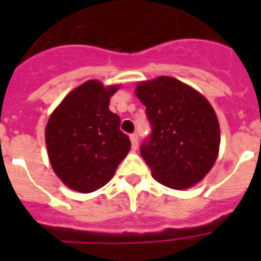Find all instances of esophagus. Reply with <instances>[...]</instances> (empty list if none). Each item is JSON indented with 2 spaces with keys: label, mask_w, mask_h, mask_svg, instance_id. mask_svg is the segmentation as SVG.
I'll return each instance as SVG.
<instances>
[{
  "label": "esophagus",
  "mask_w": 261,
  "mask_h": 261,
  "mask_svg": "<svg viewBox=\"0 0 261 261\" xmlns=\"http://www.w3.org/2000/svg\"><path fill=\"white\" fill-rule=\"evenodd\" d=\"M130 142H132V149H133V150H137V147H138V137H137V135H132V136H130Z\"/></svg>",
  "instance_id": "34e87169"
}]
</instances>
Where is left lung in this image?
I'll list each match as a JSON object with an SVG mask.
<instances>
[{
  "label": "left lung",
  "mask_w": 261,
  "mask_h": 261,
  "mask_svg": "<svg viewBox=\"0 0 261 261\" xmlns=\"http://www.w3.org/2000/svg\"><path fill=\"white\" fill-rule=\"evenodd\" d=\"M135 94L153 126L141 155L154 179L179 191L200 183L220 151V123L208 99L166 75L138 82Z\"/></svg>",
  "instance_id": "obj_1"
}]
</instances>
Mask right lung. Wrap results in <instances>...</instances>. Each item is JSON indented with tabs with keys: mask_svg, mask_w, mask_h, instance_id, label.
Returning a JSON list of instances; mask_svg holds the SVG:
<instances>
[{
	"mask_svg": "<svg viewBox=\"0 0 261 261\" xmlns=\"http://www.w3.org/2000/svg\"><path fill=\"white\" fill-rule=\"evenodd\" d=\"M120 85L89 80L62 99L45 126V145L55 174L68 188L90 193L114 177L130 150L110 99Z\"/></svg>",
	"mask_w": 261,
	"mask_h": 261,
	"instance_id": "right-lung-1",
	"label": "right lung"
}]
</instances>
